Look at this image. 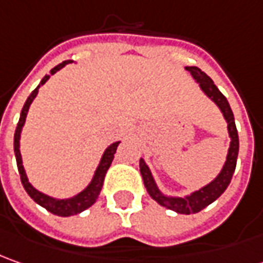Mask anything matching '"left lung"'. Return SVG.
<instances>
[{
    "mask_svg": "<svg viewBox=\"0 0 263 263\" xmlns=\"http://www.w3.org/2000/svg\"><path fill=\"white\" fill-rule=\"evenodd\" d=\"M186 69L194 77L195 83L199 84V88L204 91V95L217 104V107L221 110L222 116L227 122L230 147L227 151V157H226V161L222 164V168L210 183H206L202 187H199L198 191H194V192L185 195V196H173V195L164 194L157 186V182H156V179L153 176V173H151V170H149L144 159H140V172L147 192L156 202H159L161 206H166L167 210H172L177 214L189 215V214L199 213L210 204H213L215 199H218L224 194L227 186L230 185L233 173L236 170L237 156H239V135H237V128L234 123V116L231 112L230 104L227 102V99L224 97V95L214 84L213 80L198 67H186Z\"/></svg>",
    "mask_w": 263,
    "mask_h": 263,
    "instance_id": "obj_1",
    "label": "left lung"
}]
</instances>
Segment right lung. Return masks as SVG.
<instances>
[{"instance_id":"add662e5","label":"right lung","mask_w":263,"mask_h":263,"mask_svg":"<svg viewBox=\"0 0 263 263\" xmlns=\"http://www.w3.org/2000/svg\"><path fill=\"white\" fill-rule=\"evenodd\" d=\"M71 62H72L71 59L61 62V64L57 65L55 68L50 69V74H48V76H45V77L42 78L39 86L36 87L32 91V95L27 97L23 109H22V114H20V119H18L17 128H15V134H14V154H15L17 167H18L20 179H22V183H23L26 192L29 194V196L32 198L36 204H39L41 206H43L45 210H48L49 213L55 214V215H59V217L77 215V214L83 213L84 210L90 208L91 205L95 204L96 199H97L99 195H100V191H102L106 172H107V168L110 167V164H112V161H114L116 148H118V145H119V142H121V141H116V142L110 144L107 148L104 149L103 156H102V159L99 161V166L96 168L93 179L90 180V183H88L81 192H78L77 195H74V196H71V198L59 199V198L49 196V195L41 192L39 189H36V187L29 182V177L26 175V170H24L23 166L22 153H20V138H22V131H23L24 122H26V116L29 114V107H30V104H32L33 100L36 99V96H37V91H39L41 86H43V84L49 80L50 76H53L55 72H58L59 69H62L65 65H68Z\"/></svg>"}]
</instances>
